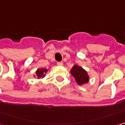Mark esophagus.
<instances>
[{
	"instance_id": "34e87169",
	"label": "esophagus",
	"mask_w": 125,
	"mask_h": 125,
	"mask_svg": "<svg viewBox=\"0 0 125 125\" xmlns=\"http://www.w3.org/2000/svg\"><path fill=\"white\" fill-rule=\"evenodd\" d=\"M57 65L59 66H63V62H58L57 63Z\"/></svg>"
}]
</instances>
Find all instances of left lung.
<instances>
[{
  "label": "left lung",
  "instance_id": "8db88e82",
  "mask_svg": "<svg viewBox=\"0 0 125 125\" xmlns=\"http://www.w3.org/2000/svg\"><path fill=\"white\" fill-rule=\"evenodd\" d=\"M71 74L75 78L76 83L79 85H83L86 84L90 80V76L87 72L77 64L73 65L71 69Z\"/></svg>",
  "mask_w": 125,
  "mask_h": 125
}]
</instances>
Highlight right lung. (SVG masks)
<instances>
[{"label": "right lung", "instance_id": "right-lung-1", "mask_svg": "<svg viewBox=\"0 0 125 125\" xmlns=\"http://www.w3.org/2000/svg\"><path fill=\"white\" fill-rule=\"evenodd\" d=\"M47 71H48V69H47V68H38L37 71H35V75H34L33 76L35 78H38L39 79H42L43 78L45 77Z\"/></svg>", "mask_w": 125, "mask_h": 125}]
</instances>
